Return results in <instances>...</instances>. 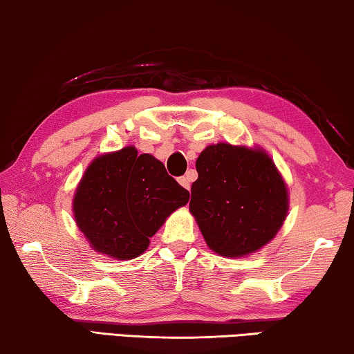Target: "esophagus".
<instances>
[{"mask_svg": "<svg viewBox=\"0 0 354 354\" xmlns=\"http://www.w3.org/2000/svg\"><path fill=\"white\" fill-rule=\"evenodd\" d=\"M178 181H179V184H181L184 189H187V190L190 189V179H189V176H181V178L178 179Z\"/></svg>", "mask_w": 354, "mask_h": 354, "instance_id": "1", "label": "esophagus"}]
</instances>
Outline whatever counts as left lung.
<instances>
[{
  "label": "left lung",
  "instance_id": "left-lung-1",
  "mask_svg": "<svg viewBox=\"0 0 354 354\" xmlns=\"http://www.w3.org/2000/svg\"><path fill=\"white\" fill-rule=\"evenodd\" d=\"M195 167L189 211L207 248L239 258L276 236L288 212V190L265 149L209 145Z\"/></svg>",
  "mask_w": 354,
  "mask_h": 354
}]
</instances>
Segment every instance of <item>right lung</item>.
<instances>
[{"instance_id": "add662e5", "label": "right lung", "mask_w": 354, "mask_h": 354, "mask_svg": "<svg viewBox=\"0 0 354 354\" xmlns=\"http://www.w3.org/2000/svg\"><path fill=\"white\" fill-rule=\"evenodd\" d=\"M189 192L164 164L133 147L97 156L75 190L72 209L91 249L116 260L142 255Z\"/></svg>"}]
</instances>
